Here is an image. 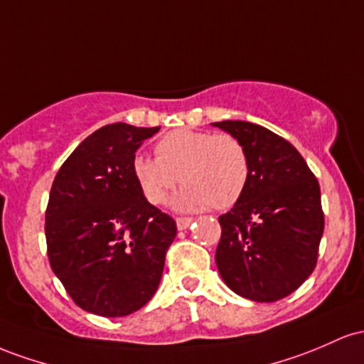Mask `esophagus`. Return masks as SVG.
I'll return each instance as SVG.
<instances>
[{
    "instance_id": "34e87169",
    "label": "esophagus",
    "mask_w": 364,
    "mask_h": 364,
    "mask_svg": "<svg viewBox=\"0 0 364 364\" xmlns=\"http://www.w3.org/2000/svg\"><path fill=\"white\" fill-rule=\"evenodd\" d=\"M193 222H194V218H191V216H178V218H177V228H178V230H186V228H189V225Z\"/></svg>"
}]
</instances>
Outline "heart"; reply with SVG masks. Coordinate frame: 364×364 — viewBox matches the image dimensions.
Returning <instances> with one entry per match:
<instances>
[{"label":"heart","instance_id":"obj_1","mask_svg":"<svg viewBox=\"0 0 364 364\" xmlns=\"http://www.w3.org/2000/svg\"><path fill=\"white\" fill-rule=\"evenodd\" d=\"M134 178L146 201L163 204L178 178V210H227L246 193L251 161L246 146L232 134L177 129L154 144L153 158L137 156Z\"/></svg>","mask_w":364,"mask_h":364}]
</instances>
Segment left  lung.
Listing matches in <instances>:
<instances>
[{
  "label": "left lung",
  "instance_id": "8db88e82",
  "mask_svg": "<svg viewBox=\"0 0 364 364\" xmlns=\"http://www.w3.org/2000/svg\"><path fill=\"white\" fill-rule=\"evenodd\" d=\"M213 125L244 142L246 193L218 218L216 267L228 287L256 303L287 297L311 275L325 228L320 183L289 141L251 122Z\"/></svg>",
  "mask_w": 364,
  "mask_h": 364
}]
</instances>
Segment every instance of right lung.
Wrapping results in <instances>:
<instances>
[{"mask_svg": "<svg viewBox=\"0 0 364 364\" xmlns=\"http://www.w3.org/2000/svg\"><path fill=\"white\" fill-rule=\"evenodd\" d=\"M156 132L105 125L77 146L53 181L48 259L73 303L89 313L127 316L160 285L177 223L146 201L132 171L136 151Z\"/></svg>", "mask_w": 364, "mask_h": 364, "instance_id": "1", "label": "right lung"}]
</instances>
